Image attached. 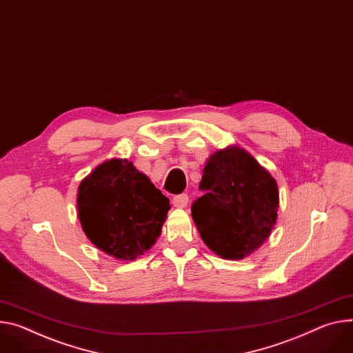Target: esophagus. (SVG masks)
Listing matches in <instances>:
<instances>
[{
	"label": "esophagus",
	"mask_w": 353,
	"mask_h": 353,
	"mask_svg": "<svg viewBox=\"0 0 353 353\" xmlns=\"http://www.w3.org/2000/svg\"><path fill=\"white\" fill-rule=\"evenodd\" d=\"M172 201H173V205H174V207L183 208V207H185L187 203H188V196H187V194H177V196L173 197Z\"/></svg>",
	"instance_id": "34e87169"
}]
</instances>
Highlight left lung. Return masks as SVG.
<instances>
[{
    "label": "left lung",
    "mask_w": 353,
    "mask_h": 353,
    "mask_svg": "<svg viewBox=\"0 0 353 353\" xmlns=\"http://www.w3.org/2000/svg\"><path fill=\"white\" fill-rule=\"evenodd\" d=\"M204 196L191 215L205 245L223 259L239 261L270 235L279 207L276 180L245 149L211 154L203 172Z\"/></svg>",
    "instance_id": "1"
}]
</instances>
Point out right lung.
<instances>
[{
	"instance_id": "add662e5",
	"label": "right lung",
	"mask_w": 353,
	"mask_h": 353,
	"mask_svg": "<svg viewBox=\"0 0 353 353\" xmlns=\"http://www.w3.org/2000/svg\"><path fill=\"white\" fill-rule=\"evenodd\" d=\"M77 210L95 246L117 259L135 261L162 232L170 201L132 162L111 159L80 183Z\"/></svg>"
}]
</instances>
